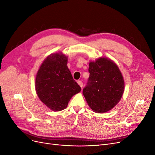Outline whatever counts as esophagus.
Segmentation results:
<instances>
[{"label":"esophagus","mask_w":155,"mask_h":155,"mask_svg":"<svg viewBox=\"0 0 155 155\" xmlns=\"http://www.w3.org/2000/svg\"><path fill=\"white\" fill-rule=\"evenodd\" d=\"M77 83H78V84L80 85V87H81V88H82V86H83V83H82V82L81 81H78L77 82Z\"/></svg>","instance_id":"esophagus-1"}]
</instances>
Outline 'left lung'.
<instances>
[{"instance_id":"obj_1","label":"left lung","mask_w":155,"mask_h":155,"mask_svg":"<svg viewBox=\"0 0 155 155\" xmlns=\"http://www.w3.org/2000/svg\"><path fill=\"white\" fill-rule=\"evenodd\" d=\"M90 76L83 94L96 113H105L121 100L124 90L123 74L115 62L101 57L89 64Z\"/></svg>"}]
</instances>
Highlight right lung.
<instances>
[{
    "mask_svg": "<svg viewBox=\"0 0 155 155\" xmlns=\"http://www.w3.org/2000/svg\"><path fill=\"white\" fill-rule=\"evenodd\" d=\"M68 56L62 52L47 56L36 73L35 88L39 100L50 110L65 109L72 97L81 88L67 66Z\"/></svg>",
    "mask_w": 155,
    "mask_h": 155,
    "instance_id": "1",
    "label": "right lung"
}]
</instances>
